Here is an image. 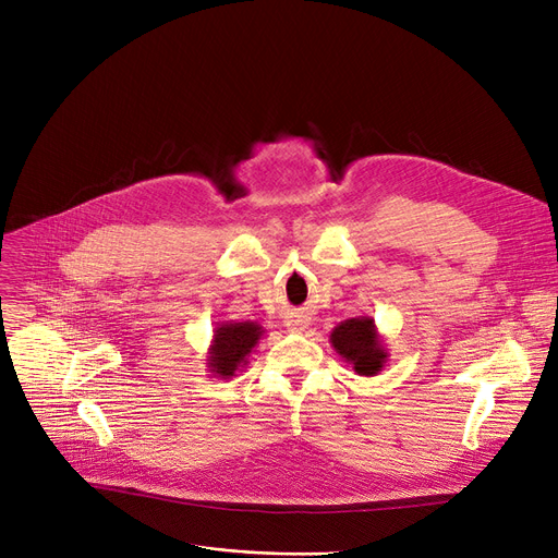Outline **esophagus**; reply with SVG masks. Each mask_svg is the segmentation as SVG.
<instances>
[{
	"label": "esophagus",
	"mask_w": 558,
	"mask_h": 558,
	"mask_svg": "<svg viewBox=\"0 0 558 558\" xmlns=\"http://www.w3.org/2000/svg\"><path fill=\"white\" fill-rule=\"evenodd\" d=\"M284 326L289 332H303L307 328V318L303 314H291V316H287Z\"/></svg>",
	"instance_id": "esophagus-1"
}]
</instances>
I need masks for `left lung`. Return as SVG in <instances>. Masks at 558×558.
<instances>
[{"instance_id": "obj_1", "label": "left lung", "mask_w": 558, "mask_h": 558, "mask_svg": "<svg viewBox=\"0 0 558 558\" xmlns=\"http://www.w3.org/2000/svg\"><path fill=\"white\" fill-rule=\"evenodd\" d=\"M330 341L337 353L353 364L357 375H377L387 362L383 339L377 335L371 316L345 318L332 330Z\"/></svg>"}]
</instances>
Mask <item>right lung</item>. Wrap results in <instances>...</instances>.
<instances>
[{
	"mask_svg": "<svg viewBox=\"0 0 558 558\" xmlns=\"http://www.w3.org/2000/svg\"><path fill=\"white\" fill-rule=\"evenodd\" d=\"M262 326L253 320L244 324H221L215 330V339L210 345L208 368L219 377H232L242 366H246V357L262 337Z\"/></svg>",
	"mask_w": 558,
	"mask_h": 558,
	"instance_id": "1",
	"label": "right lung"
}]
</instances>
